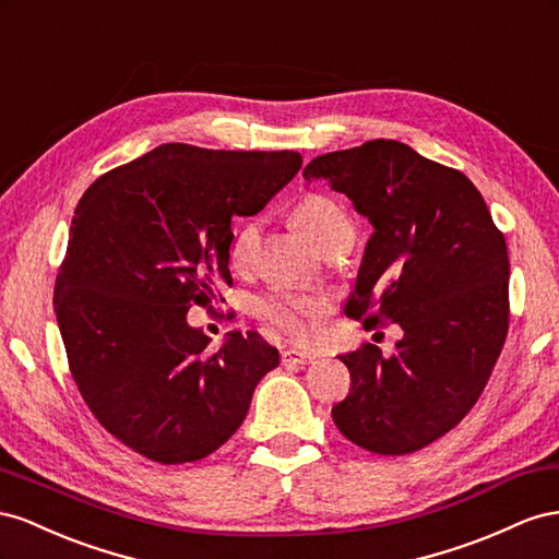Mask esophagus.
<instances>
[{"label":"esophagus","instance_id":"34e87169","mask_svg":"<svg viewBox=\"0 0 559 559\" xmlns=\"http://www.w3.org/2000/svg\"><path fill=\"white\" fill-rule=\"evenodd\" d=\"M281 360L283 365H307V362H313L316 356L305 354V350H297V348H285L281 354Z\"/></svg>","mask_w":559,"mask_h":559}]
</instances>
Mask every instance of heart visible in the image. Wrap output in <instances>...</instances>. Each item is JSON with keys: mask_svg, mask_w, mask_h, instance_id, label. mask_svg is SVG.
I'll list each match as a JSON object with an SVG mask.
<instances>
[{"mask_svg": "<svg viewBox=\"0 0 559 559\" xmlns=\"http://www.w3.org/2000/svg\"><path fill=\"white\" fill-rule=\"evenodd\" d=\"M293 222L305 231L323 252L332 246L354 241V222H350L344 205L328 194H305L293 205ZM260 243L258 219H246L238 225L231 238V262L236 266H248ZM258 313L266 325L281 330L290 337L305 342L316 332L321 318L328 313V305L321 297L299 295L293 290H269L254 301Z\"/></svg>", "mask_w": 559, "mask_h": 559, "instance_id": "b5f03b06", "label": "heart"}]
</instances>
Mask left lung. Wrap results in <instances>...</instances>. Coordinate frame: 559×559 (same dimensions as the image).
Listing matches in <instances>:
<instances>
[{"label": "left lung", "instance_id": "left-lung-1", "mask_svg": "<svg viewBox=\"0 0 559 559\" xmlns=\"http://www.w3.org/2000/svg\"><path fill=\"white\" fill-rule=\"evenodd\" d=\"M301 175L342 191L374 227L346 313L403 330L391 358L374 344L340 356L350 389L332 419L368 452H417L466 417L501 356L506 238L464 173L397 140L321 154Z\"/></svg>", "mask_w": 559, "mask_h": 559}]
</instances>
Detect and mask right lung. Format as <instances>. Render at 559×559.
<instances>
[{"instance_id": "1", "label": "right lung", "mask_w": 559, "mask_h": 559, "mask_svg": "<svg viewBox=\"0 0 559 559\" xmlns=\"http://www.w3.org/2000/svg\"><path fill=\"white\" fill-rule=\"evenodd\" d=\"M299 152L168 142L100 175L79 199L53 311L74 384L107 433L156 464H187L243 424L278 348L187 325L231 285V217L260 213ZM225 301V299H222Z\"/></svg>"}]
</instances>
